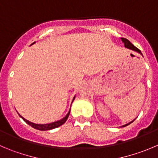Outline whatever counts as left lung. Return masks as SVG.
<instances>
[{"mask_svg":"<svg viewBox=\"0 0 158 158\" xmlns=\"http://www.w3.org/2000/svg\"><path fill=\"white\" fill-rule=\"evenodd\" d=\"M121 40H122V43H123V44H124V46H125V48H128V49L132 50V51H135V52L139 53V54H140L141 55L143 56V54H142V53H141V51H139V50L138 49V48H135V46H134L133 44H132V43L130 42V41L126 39V38H121ZM134 121H135V119H134V120H132V122H129V123H127V124H126V125H124V126H121V127H126V126H129V125H130V124L132 123V122H133Z\"/></svg>","mask_w":158,"mask_h":158,"instance_id":"1","label":"left lung"}]
</instances>
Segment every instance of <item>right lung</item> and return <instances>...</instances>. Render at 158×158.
<instances>
[{
	"instance_id": "obj_1",
	"label": "right lung",
	"mask_w": 158,
	"mask_h": 158,
	"mask_svg": "<svg viewBox=\"0 0 158 158\" xmlns=\"http://www.w3.org/2000/svg\"><path fill=\"white\" fill-rule=\"evenodd\" d=\"M35 43H36V42L32 43V44H35ZM75 98H76V96L73 97V100H72V102H73V101L75 100ZM70 110H71V108L69 109L68 114H66V115L64 116L63 118H61V120L56 121V122H51V123H48V124H36V123H33V122H29V121L27 120V119L24 118L23 116L19 114V113H18V114H19V115L20 116V117H21L22 118H23V120H24L25 122H26V123L28 124V125H29L30 126H32V128H34V129H38V130L47 131V130H51V129H55V128H57V127H59V126H62L63 124H64V122L67 121L68 118H69V114H70Z\"/></svg>"
}]
</instances>
